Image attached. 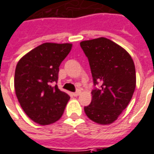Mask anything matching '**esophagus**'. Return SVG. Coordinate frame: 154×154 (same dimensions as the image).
<instances>
[{
	"label": "esophagus",
	"mask_w": 154,
	"mask_h": 154,
	"mask_svg": "<svg viewBox=\"0 0 154 154\" xmlns=\"http://www.w3.org/2000/svg\"><path fill=\"white\" fill-rule=\"evenodd\" d=\"M80 93H81V91L80 90H77V92H75L72 93V95L74 96V97H77L78 95H80Z\"/></svg>",
	"instance_id": "esophagus-1"
}]
</instances>
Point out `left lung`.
<instances>
[{"mask_svg": "<svg viewBox=\"0 0 154 154\" xmlns=\"http://www.w3.org/2000/svg\"><path fill=\"white\" fill-rule=\"evenodd\" d=\"M80 46L88 57L93 84L86 115L99 124H110L132 99L136 88V72L128 51L111 40L100 37L84 41Z\"/></svg>", "mask_w": 154, "mask_h": 154, "instance_id": "8db88e82", "label": "left lung"}]
</instances>
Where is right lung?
I'll list each match as a JSON object with an SVG mask.
<instances>
[{"mask_svg":"<svg viewBox=\"0 0 154 154\" xmlns=\"http://www.w3.org/2000/svg\"><path fill=\"white\" fill-rule=\"evenodd\" d=\"M72 44L43 43L18 62L14 86L17 99L29 118L48 125L62 117L70 97L57 87L59 66Z\"/></svg>","mask_w":154,"mask_h":154,"instance_id":"add662e5","label":"right lung"}]
</instances>
